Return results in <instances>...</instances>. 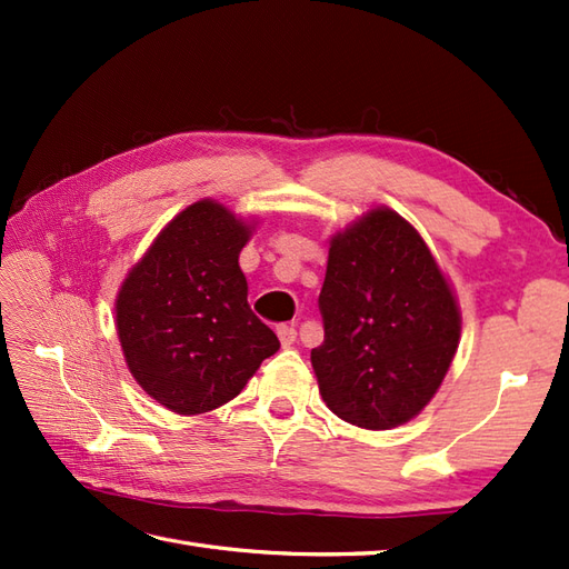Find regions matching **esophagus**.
Segmentation results:
<instances>
[{"label": "esophagus", "instance_id": "1", "mask_svg": "<svg viewBox=\"0 0 569 569\" xmlns=\"http://www.w3.org/2000/svg\"><path fill=\"white\" fill-rule=\"evenodd\" d=\"M276 335H278V340H281L283 347H291V345L296 342V335H298V332H296L293 325H278Z\"/></svg>", "mask_w": 569, "mask_h": 569}]
</instances>
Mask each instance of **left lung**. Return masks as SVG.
<instances>
[{
    "mask_svg": "<svg viewBox=\"0 0 569 569\" xmlns=\"http://www.w3.org/2000/svg\"><path fill=\"white\" fill-rule=\"evenodd\" d=\"M320 312L325 340L310 352L320 396L365 430L413 420L462 337L450 278L418 229L386 204L332 234Z\"/></svg>",
    "mask_w": 569,
    "mask_h": 569,
    "instance_id": "obj_1",
    "label": "left lung"
}]
</instances>
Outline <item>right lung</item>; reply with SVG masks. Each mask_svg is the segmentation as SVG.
Instances as JSON below:
<instances>
[{"label": "right lung", "instance_id": "1", "mask_svg": "<svg viewBox=\"0 0 569 569\" xmlns=\"http://www.w3.org/2000/svg\"><path fill=\"white\" fill-rule=\"evenodd\" d=\"M257 224L202 198L161 229L119 286L114 325L131 377L178 416L232 401L281 347L251 312L239 269Z\"/></svg>", "mask_w": 569, "mask_h": 569}]
</instances>
